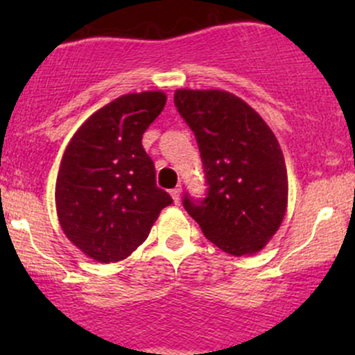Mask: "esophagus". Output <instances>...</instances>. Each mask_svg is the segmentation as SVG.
<instances>
[{
    "label": "esophagus",
    "mask_w": 355,
    "mask_h": 355,
    "mask_svg": "<svg viewBox=\"0 0 355 355\" xmlns=\"http://www.w3.org/2000/svg\"><path fill=\"white\" fill-rule=\"evenodd\" d=\"M170 195H172V198H173V202H175V203H180L182 189H180V187H177V189H173L172 191H170Z\"/></svg>",
    "instance_id": "esophagus-1"
}]
</instances>
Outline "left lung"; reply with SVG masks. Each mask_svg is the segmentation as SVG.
<instances>
[{
  "label": "left lung",
  "mask_w": 355,
  "mask_h": 355,
  "mask_svg": "<svg viewBox=\"0 0 355 355\" xmlns=\"http://www.w3.org/2000/svg\"><path fill=\"white\" fill-rule=\"evenodd\" d=\"M175 107L197 138L207 193L183 207L220 250L240 257L267 245L287 209V168L262 116L223 89H177Z\"/></svg>",
  "instance_id": "1"
}]
</instances>
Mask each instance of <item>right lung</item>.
Masks as SVG:
<instances>
[{
	"label": "right lung",
	"mask_w": 355,
	"mask_h": 355,
	"mask_svg": "<svg viewBox=\"0 0 355 355\" xmlns=\"http://www.w3.org/2000/svg\"><path fill=\"white\" fill-rule=\"evenodd\" d=\"M165 93H128L80 126L64 150L55 200L64 235L96 262H118L148 237L172 197L158 189L141 145Z\"/></svg>",
	"instance_id": "right-lung-1"
}]
</instances>
